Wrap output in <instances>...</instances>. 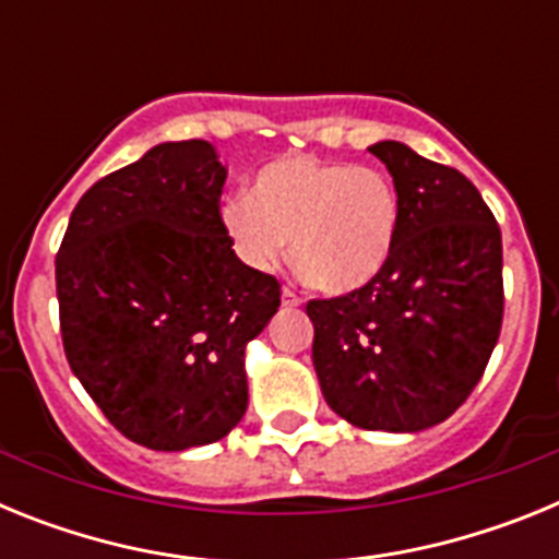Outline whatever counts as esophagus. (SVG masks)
I'll use <instances>...</instances> for the list:
<instances>
[{"label":"esophagus","mask_w":559,"mask_h":559,"mask_svg":"<svg viewBox=\"0 0 559 559\" xmlns=\"http://www.w3.org/2000/svg\"><path fill=\"white\" fill-rule=\"evenodd\" d=\"M283 305H288V308H296V305H302V296L296 294L294 288H283Z\"/></svg>","instance_id":"obj_1"}]
</instances>
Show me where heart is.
I'll list each match as a JSON object with an SVG mask.
<instances>
[{
	"instance_id": "obj_1",
	"label": "heart",
	"mask_w": 559,
	"mask_h": 559,
	"mask_svg": "<svg viewBox=\"0 0 559 559\" xmlns=\"http://www.w3.org/2000/svg\"><path fill=\"white\" fill-rule=\"evenodd\" d=\"M221 221L251 269H276L290 240L305 283L324 294H349L386 265L400 199L378 167L283 156L257 170L251 199L237 195L221 206Z\"/></svg>"
}]
</instances>
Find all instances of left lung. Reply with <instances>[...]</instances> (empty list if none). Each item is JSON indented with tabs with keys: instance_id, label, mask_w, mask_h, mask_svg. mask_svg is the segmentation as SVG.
Instances as JSON below:
<instances>
[{
	"instance_id": "left-lung-1",
	"label": "left lung",
	"mask_w": 559,
	"mask_h": 559,
	"mask_svg": "<svg viewBox=\"0 0 559 559\" xmlns=\"http://www.w3.org/2000/svg\"><path fill=\"white\" fill-rule=\"evenodd\" d=\"M369 151L392 173L400 226L364 288L310 299L328 406L364 431L414 433L451 417L501 333V229L471 179L403 142Z\"/></svg>"
}]
</instances>
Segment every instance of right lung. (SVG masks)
Returning <instances> with one entry per match:
<instances>
[{
  "mask_svg": "<svg viewBox=\"0 0 559 559\" xmlns=\"http://www.w3.org/2000/svg\"><path fill=\"white\" fill-rule=\"evenodd\" d=\"M210 142H162L72 210L56 257L69 367L106 419L151 451L224 439L249 406L246 344L280 308L221 221Z\"/></svg>",
  "mask_w": 559,
  "mask_h": 559,
  "instance_id": "obj_1",
  "label": "right lung"
}]
</instances>
